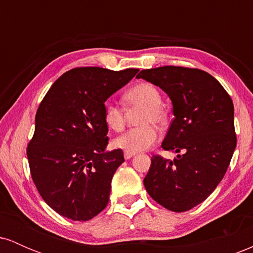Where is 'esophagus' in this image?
<instances>
[{
    "label": "esophagus",
    "mask_w": 253,
    "mask_h": 253,
    "mask_svg": "<svg viewBox=\"0 0 253 253\" xmlns=\"http://www.w3.org/2000/svg\"><path fill=\"white\" fill-rule=\"evenodd\" d=\"M133 156H135L134 152H127V151H125V152H124L125 159H130Z\"/></svg>",
    "instance_id": "obj_1"
}]
</instances>
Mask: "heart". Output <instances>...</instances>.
I'll return each mask as SVG.
<instances>
[{
    "mask_svg": "<svg viewBox=\"0 0 253 253\" xmlns=\"http://www.w3.org/2000/svg\"><path fill=\"white\" fill-rule=\"evenodd\" d=\"M126 109L141 108L138 117L140 126L130 128L113 141L115 147L127 152H140L152 146L158 139L156 125L167 123V112L162 106V94L155 84L141 82L133 85L123 95ZM103 123L109 129L119 132L125 126V112L112 101H106L102 108Z\"/></svg>",
    "mask_w": 253,
    "mask_h": 253,
    "instance_id": "heart-1",
    "label": "heart"
}]
</instances>
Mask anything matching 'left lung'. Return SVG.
Segmentation results:
<instances>
[{
    "instance_id": "1",
    "label": "left lung",
    "mask_w": 253,
    "mask_h": 253,
    "mask_svg": "<svg viewBox=\"0 0 253 253\" xmlns=\"http://www.w3.org/2000/svg\"><path fill=\"white\" fill-rule=\"evenodd\" d=\"M138 78L164 90L175 119L162 147L173 161L151 158L144 185L149 195L172 211H187L205 201L221 182L237 145L234 107L223 86L208 72L183 66L141 70Z\"/></svg>"
}]
</instances>
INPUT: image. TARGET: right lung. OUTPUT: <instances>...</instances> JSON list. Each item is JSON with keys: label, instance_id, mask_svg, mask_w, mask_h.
I'll return each mask as SVG.
<instances>
[{"label": "right lung", "instance_id": "right-lung-1", "mask_svg": "<svg viewBox=\"0 0 253 253\" xmlns=\"http://www.w3.org/2000/svg\"><path fill=\"white\" fill-rule=\"evenodd\" d=\"M138 71L72 69L42 98L27 158L40 196L60 215L88 221L108 205L112 178L125 159L123 150L106 151L103 103Z\"/></svg>", "mask_w": 253, "mask_h": 253}]
</instances>
